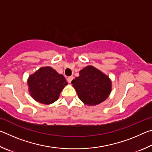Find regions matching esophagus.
I'll use <instances>...</instances> for the list:
<instances>
[{
	"label": "esophagus",
	"instance_id": "1",
	"mask_svg": "<svg viewBox=\"0 0 152 152\" xmlns=\"http://www.w3.org/2000/svg\"><path fill=\"white\" fill-rule=\"evenodd\" d=\"M73 79H74V77L73 76H70V77H68V79H67V80H68V82H69V83H71V82L72 81Z\"/></svg>",
	"mask_w": 152,
	"mask_h": 152
}]
</instances>
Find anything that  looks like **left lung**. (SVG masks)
I'll return each mask as SVG.
<instances>
[{"label":"left lung","instance_id":"obj_1","mask_svg":"<svg viewBox=\"0 0 152 152\" xmlns=\"http://www.w3.org/2000/svg\"><path fill=\"white\" fill-rule=\"evenodd\" d=\"M79 76L72 81L80 101L88 106H95L104 101L111 92L109 77L92 66L79 72Z\"/></svg>","mask_w":152,"mask_h":152}]
</instances>
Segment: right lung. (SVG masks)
I'll return each instance as SVG.
<instances>
[{"instance_id": "right-lung-1", "label": "right lung", "mask_w": 152, "mask_h": 152, "mask_svg": "<svg viewBox=\"0 0 152 152\" xmlns=\"http://www.w3.org/2000/svg\"><path fill=\"white\" fill-rule=\"evenodd\" d=\"M29 92L33 99L44 104L57 101L68 82L62 74L50 66L42 67L27 79Z\"/></svg>"}]
</instances>
